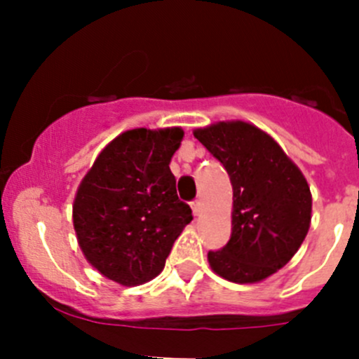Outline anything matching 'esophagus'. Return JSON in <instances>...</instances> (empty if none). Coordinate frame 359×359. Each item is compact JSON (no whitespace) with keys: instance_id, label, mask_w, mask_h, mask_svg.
Listing matches in <instances>:
<instances>
[{"instance_id":"1","label":"esophagus","mask_w":359,"mask_h":359,"mask_svg":"<svg viewBox=\"0 0 359 359\" xmlns=\"http://www.w3.org/2000/svg\"><path fill=\"white\" fill-rule=\"evenodd\" d=\"M191 208H193L194 215H200V212H201V200H194L193 203H191Z\"/></svg>"}]
</instances>
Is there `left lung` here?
Listing matches in <instances>:
<instances>
[{"label": "left lung", "mask_w": 359, "mask_h": 359, "mask_svg": "<svg viewBox=\"0 0 359 359\" xmlns=\"http://www.w3.org/2000/svg\"><path fill=\"white\" fill-rule=\"evenodd\" d=\"M233 184V231L208 252L212 269L233 283H257L285 266L311 224L309 186L273 137L245 121L194 130Z\"/></svg>", "instance_id": "obj_1"}]
</instances>
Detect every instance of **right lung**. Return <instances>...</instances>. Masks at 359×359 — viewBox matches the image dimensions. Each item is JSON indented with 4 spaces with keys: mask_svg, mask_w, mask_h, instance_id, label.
<instances>
[{
    "mask_svg": "<svg viewBox=\"0 0 359 359\" xmlns=\"http://www.w3.org/2000/svg\"><path fill=\"white\" fill-rule=\"evenodd\" d=\"M182 128H135L104 147L81 180L72 222L86 260L109 280L135 287L156 278L193 220L170 172Z\"/></svg>",
    "mask_w": 359,
    "mask_h": 359,
    "instance_id": "right-lung-1",
    "label": "right lung"
}]
</instances>
